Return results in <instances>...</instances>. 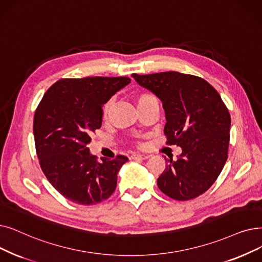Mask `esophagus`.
I'll return each mask as SVG.
<instances>
[{
  "instance_id": "1",
  "label": "esophagus",
  "mask_w": 262,
  "mask_h": 262,
  "mask_svg": "<svg viewBox=\"0 0 262 262\" xmlns=\"http://www.w3.org/2000/svg\"><path fill=\"white\" fill-rule=\"evenodd\" d=\"M147 157L149 156L145 154H140V153H135L132 155V158H134V159H146Z\"/></svg>"
}]
</instances>
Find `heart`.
<instances>
[{"mask_svg":"<svg viewBox=\"0 0 262 262\" xmlns=\"http://www.w3.org/2000/svg\"><path fill=\"white\" fill-rule=\"evenodd\" d=\"M154 99H156V97L153 94L149 93V92H141V93H139L137 95V97H136V101H137V105L138 106L149 103V101H152ZM111 104H112V100H109L108 103L105 105V107H104V116L105 117H107V115H108Z\"/></svg>","mask_w":262,"mask_h":262,"instance_id":"b5f03b06","label":"heart"}]
</instances>
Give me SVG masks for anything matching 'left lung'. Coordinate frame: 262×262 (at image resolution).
<instances>
[{
    "mask_svg": "<svg viewBox=\"0 0 262 262\" xmlns=\"http://www.w3.org/2000/svg\"><path fill=\"white\" fill-rule=\"evenodd\" d=\"M139 85L163 103L164 134L182 153L157 179L158 188L174 200L194 199L207 191L227 161L231 119L221 95L204 79L165 72L133 74Z\"/></svg>",
    "mask_w": 262,
    "mask_h": 262,
    "instance_id": "8db88e82",
    "label": "left lung"
}]
</instances>
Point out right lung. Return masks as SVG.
<instances>
[{
	"label": "right lung",
	"mask_w": 262,
	"mask_h": 262,
	"mask_svg": "<svg viewBox=\"0 0 262 262\" xmlns=\"http://www.w3.org/2000/svg\"><path fill=\"white\" fill-rule=\"evenodd\" d=\"M129 82L127 77L62 79L45 93L34 116L36 153L42 172L66 199L91 206L115 191L128 158L99 163L88 145L103 124V106Z\"/></svg>",
	"instance_id": "add662e5"
}]
</instances>
